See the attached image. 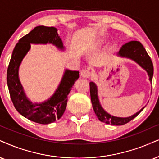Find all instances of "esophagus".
I'll use <instances>...</instances> for the list:
<instances>
[{
  "label": "esophagus",
  "instance_id": "esophagus-1",
  "mask_svg": "<svg viewBox=\"0 0 159 159\" xmlns=\"http://www.w3.org/2000/svg\"><path fill=\"white\" fill-rule=\"evenodd\" d=\"M92 75V72L90 71L89 70H87V69H84L81 70V76L82 78H88L89 77H91Z\"/></svg>",
  "mask_w": 159,
  "mask_h": 159
}]
</instances>
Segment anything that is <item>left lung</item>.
I'll use <instances>...</instances> for the list:
<instances>
[{"instance_id": "left-lung-1", "label": "left lung", "mask_w": 159, "mask_h": 159, "mask_svg": "<svg viewBox=\"0 0 159 159\" xmlns=\"http://www.w3.org/2000/svg\"><path fill=\"white\" fill-rule=\"evenodd\" d=\"M116 55L119 57L133 60L134 61L137 63L148 73L150 83H152V75H153V65L146 50L139 42L130 41L129 43L125 44L122 46L120 51L116 53ZM89 86L91 101L94 113L100 121L105 122L106 124H111L113 125H122L128 123L130 120L135 118L145 107L144 106L136 114L128 117H119V116H113L107 113L100 105L99 98H98V86L95 83L91 81L89 83Z\"/></svg>"}]
</instances>
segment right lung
I'll return each mask as SVG.
<instances>
[{"label": "right lung", "mask_w": 159, "mask_h": 159, "mask_svg": "<svg viewBox=\"0 0 159 159\" xmlns=\"http://www.w3.org/2000/svg\"><path fill=\"white\" fill-rule=\"evenodd\" d=\"M54 27L39 25L21 38L16 44L7 70V81L11 101L21 115L39 124H49L59 120L65 111L67 95L79 72L66 69L53 95L42 103H32L26 96L19 78V67L26 54L31 49V44H52L60 51H65L62 40Z\"/></svg>", "instance_id": "obj_1"}]
</instances>
